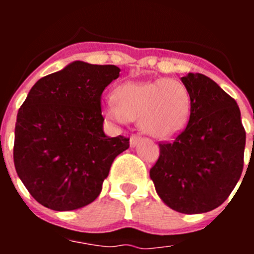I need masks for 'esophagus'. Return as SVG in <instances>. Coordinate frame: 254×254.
<instances>
[{
    "instance_id": "esophagus-1",
    "label": "esophagus",
    "mask_w": 254,
    "mask_h": 254,
    "mask_svg": "<svg viewBox=\"0 0 254 254\" xmlns=\"http://www.w3.org/2000/svg\"><path fill=\"white\" fill-rule=\"evenodd\" d=\"M138 142H140V137L138 136H132L129 138V145H131V147H136L138 145Z\"/></svg>"
}]
</instances>
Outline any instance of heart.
I'll list each match as a JSON object with an SVG mask.
<instances>
[{"label":"heart","mask_w":254,"mask_h":254,"mask_svg":"<svg viewBox=\"0 0 254 254\" xmlns=\"http://www.w3.org/2000/svg\"><path fill=\"white\" fill-rule=\"evenodd\" d=\"M113 100L102 107L108 121L123 126L138 120L140 128L159 140L176 136L190 118V91L174 78L123 82L113 90Z\"/></svg>","instance_id":"heart-1"}]
</instances>
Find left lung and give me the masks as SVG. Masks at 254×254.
<instances>
[{"label": "left lung", "instance_id": "left-lung-1", "mask_svg": "<svg viewBox=\"0 0 254 254\" xmlns=\"http://www.w3.org/2000/svg\"><path fill=\"white\" fill-rule=\"evenodd\" d=\"M190 91L187 127L150 169L155 190L168 207L182 214H203L219 207L243 172L246 131L237 102L210 77L181 78Z\"/></svg>", "mask_w": 254, "mask_h": 254}]
</instances>
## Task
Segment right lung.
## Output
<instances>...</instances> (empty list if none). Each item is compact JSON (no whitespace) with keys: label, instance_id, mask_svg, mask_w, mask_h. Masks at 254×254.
I'll use <instances>...</instances> for the list:
<instances>
[{"label":"right lung","instance_id":"add662e5","mask_svg":"<svg viewBox=\"0 0 254 254\" xmlns=\"http://www.w3.org/2000/svg\"><path fill=\"white\" fill-rule=\"evenodd\" d=\"M120 71L73 61L29 91L17 113L13 163L40 205L71 211L91 203L114 159L129 147V138L103 131L100 96Z\"/></svg>","mask_w":254,"mask_h":254}]
</instances>
